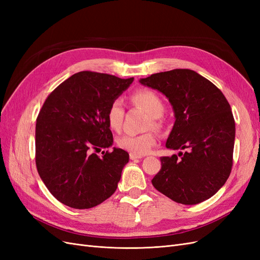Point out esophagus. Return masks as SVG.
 <instances>
[{
  "label": "esophagus",
  "mask_w": 260,
  "mask_h": 260,
  "mask_svg": "<svg viewBox=\"0 0 260 260\" xmlns=\"http://www.w3.org/2000/svg\"><path fill=\"white\" fill-rule=\"evenodd\" d=\"M140 158H142V156L141 155H136V154H130V159L131 160H138Z\"/></svg>",
  "instance_id": "esophagus-1"
}]
</instances>
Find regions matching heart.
<instances>
[{"mask_svg": "<svg viewBox=\"0 0 260 260\" xmlns=\"http://www.w3.org/2000/svg\"><path fill=\"white\" fill-rule=\"evenodd\" d=\"M132 102L136 105L142 107L147 114L153 118V125H158V118L165 112V104L158 94L151 90H139L133 93ZM124 107L121 99H115L107 109V122L113 130H119L123 121ZM156 143V137L152 132L142 135H123L117 139V145L128 151L131 154L144 155L147 154Z\"/></svg>", "mask_w": 260, "mask_h": 260, "instance_id": "b5f03b06", "label": "heart"}]
</instances>
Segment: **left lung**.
I'll return each instance as SVG.
<instances>
[{"instance_id": "8db88e82", "label": "left lung", "mask_w": 260, "mask_h": 260, "mask_svg": "<svg viewBox=\"0 0 260 260\" xmlns=\"http://www.w3.org/2000/svg\"><path fill=\"white\" fill-rule=\"evenodd\" d=\"M169 100L176 121L166 147L185 149L160 157L152 183L183 205L210 199L225 183L233 164L235 122L230 104L217 86L191 69H174L140 79Z\"/></svg>"}]
</instances>
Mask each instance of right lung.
Wrapping results in <instances>:
<instances>
[{"instance_id":"1","label":"right lung","mask_w":260,"mask_h":260,"mask_svg":"<svg viewBox=\"0 0 260 260\" xmlns=\"http://www.w3.org/2000/svg\"><path fill=\"white\" fill-rule=\"evenodd\" d=\"M133 81L80 72L45 100L36 124V165L43 183L66 206L88 209L115 193L129 154L95 152L113 145L107 109Z\"/></svg>"}]
</instances>
